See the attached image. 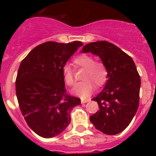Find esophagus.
Segmentation results:
<instances>
[{
  "mask_svg": "<svg viewBox=\"0 0 156 156\" xmlns=\"http://www.w3.org/2000/svg\"><path fill=\"white\" fill-rule=\"evenodd\" d=\"M90 100V99H82L81 102H82V104H85V103H87V102H89Z\"/></svg>",
  "mask_w": 156,
  "mask_h": 156,
  "instance_id": "obj_1",
  "label": "esophagus"
}]
</instances>
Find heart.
Instances as JSON below:
<instances>
[{
	"label": "heart",
	"instance_id": "b5f03b06",
	"mask_svg": "<svg viewBox=\"0 0 156 156\" xmlns=\"http://www.w3.org/2000/svg\"><path fill=\"white\" fill-rule=\"evenodd\" d=\"M73 64L77 69H84L81 82L72 90V93L82 98H87L92 93L95 84L101 87L106 83L108 78V70L106 65L102 61H95L94 57L87 54L79 55L73 60ZM64 82L68 86L75 84L74 72L68 65L62 68Z\"/></svg>",
	"mask_w": 156,
	"mask_h": 156
}]
</instances>
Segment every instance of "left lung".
Masks as SVG:
<instances>
[{"label": "left lung", "instance_id": "left-lung-1", "mask_svg": "<svg viewBox=\"0 0 156 156\" xmlns=\"http://www.w3.org/2000/svg\"><path fill=\"white\" fill-rule=\"evenodd\" d=\"M82 52L100 56L108 70L105 87L92 99L100 110L90 116V122L105 134L121 133L133 120L139 105L141 78L135 64L128 54L107 41L90 43Z\"/></svg>", "mask_w": 156, "mask_h": 156}]
</instances>
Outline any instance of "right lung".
Masks as SVG:
<instances>
[{"label":"right lung","instance_id":"right-lung-1","mask_svg":"<svg viewBox=\"0 0 156 156\" xmlns=\"http://www.w3.org/2000/svg\"><path fill=\"white\" fill-rule=\"evenodd\" d=\"M79 41L44 43L23 59L16 78V95L28 126L43 138L62 133L70 123V112L79 105V98L65 88L62 68L83 46Z\"/></svg>","mask_w":156,"mask_h":156}]
</instances>
